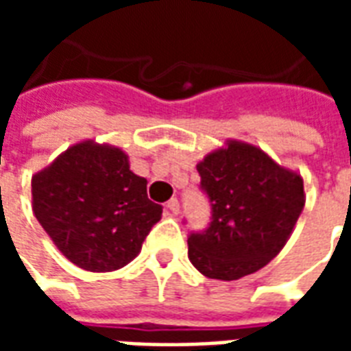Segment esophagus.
I'll return each instance as SVG.
<instances>
[{
	"instance_id": "obj_1",
	"label": "esophagus",
	"mask_w": 351,
	"mask_h": 351,
	"mask_svg": "<svg viewBox=\"0 0 351 351\" xmlns=\"http://www.w3.org/2000/svg\"><path fill=\"white\" fill-rule=\"evenodd\" d=\"M167 210L171 214H178L180 213V203H178V199H171V201H169L167 203Z\"/></svg>"
}]
</instances>
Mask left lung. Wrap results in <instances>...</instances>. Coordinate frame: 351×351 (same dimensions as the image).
<instances>
[{
    "mask_svg": "<svg viewBox=\"0 0 351 351\" xmlns=\"http://www.w3.org/2000/svg\"><path fill=\"white\" fill-rule=\"evenodd\" d=\"M210 221L188 233V258L208 278L239 280L276 258L304 206L301 176L231 141L197 165Z\"/></svg>",
    "mask_w": 351,
    "mask_h": 351,
    "instance_id": "obj_1",
    "label": "left lung"
}]
</instances>
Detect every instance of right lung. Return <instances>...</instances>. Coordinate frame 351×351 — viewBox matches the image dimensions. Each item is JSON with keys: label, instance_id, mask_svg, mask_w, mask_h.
<instances>
[{"label": "right lung", "instance_id": "1", "mask_svg": "<svg viewBox=\"0 0 351 351\" xmlns=\"http://www.w3.org/2000/svg\"><path fill=\"white\" fill-rule=\"evenodd\" d=\"M32 195L35 218L58 250L92 272L130 263L163 213L120 148L90 141L35 175Z\"/></svg>", "mask_w": 351, "mask_h": 351}]
</instances>
